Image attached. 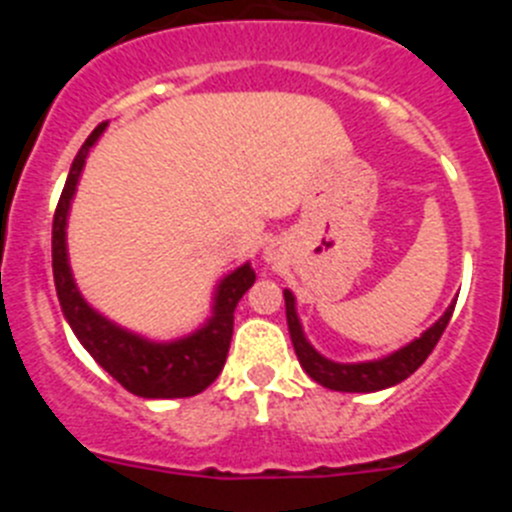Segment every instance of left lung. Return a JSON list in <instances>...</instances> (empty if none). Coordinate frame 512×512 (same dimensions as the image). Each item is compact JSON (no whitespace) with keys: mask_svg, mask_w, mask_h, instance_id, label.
<instances>
[{"mask_svg":"<svg viewBox=\"0 0 512 512\" xmlns=\"http://www.w3.org/2000/svg\"><path fill=\"white\" fill-rule=\"evenodd\" d=\"M284 305H287V325L289 336H292V346H295V354L300 359L302 369L310 374L312 379L328 390L336 392H377L384 387H392V384H400L402 379H408L410 374L423 364L431 351L436 348V343L441 341L443 330L449 325L451 315H454V305L443 312L441 320H438L433 328H428L420 338H415L413 343H408L405 348L395 351L387 359L379 361H364V364H336V361L320 356L315 348L307 343V338L302 336V325L297 320L295 312V297L292 292L284 289Z\"/></svg>","mask_w":512,"mask_h":512,"instance_id":"8db88e82","label":"left lung"}]
</instances>
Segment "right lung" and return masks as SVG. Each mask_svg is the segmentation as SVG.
Wrapping results in <instances>:
<instances>
[{
	"label": "right lung",
	"mask_w": 512,
	"mask_h": 512,
	"mask_svg": "<svg viewBox=\"0 0 512 512\" xmlns=\"http://www.w3.org/2000/svg\"><path fill=\"white\" fill-rule=\"evenodd\" d=\"M107 122L92 130L81 151L71 164L69 179L63 184L61 200L53 215V279H56L58 302L63 315L74 328L81 346L87 348L104 372L138 397H192L207 390L223 372L228 359L230 338H233V312L246 289L256 282V274L248 264L235 269L220 282L215 295L212 318L205 328L174 343H151L133 336L104 320L99 312L84 302L76 289L66 256V217H69L71 197L79 184L81 169L87 161L89 148L97 143Z\"/></svg>",
	"instance_id": "add662e5"
}]
</instances>
